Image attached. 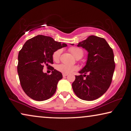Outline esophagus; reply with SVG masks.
Returning a JSON list of instances; mask_svg holds the SVG:
<instances>
[{
    "mask_svg": "<svg viewBox=\"0 0 131 131\" xmlns=\"http://www.w3.org/2000/svg\"><path fill=\"white\" fill-rule=\"evenodd\" d=\"M68 74H63V77H65L66 76H67Z\"/></svg>",
    "mask_w": 131,
    "mask_h": 131,
    "instance_id": "34e87169",
    "label": "esophagus"
}]
</instances>
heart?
<instances>
[{"label":"heart","instance_id":"1","mask_svg":"<svg viewBox=\"0 0 131 131\" xmlns=\"http://www.w3.org/2000/svg\"><path fill=\"white\" fill-rule=\"evenodd\" d=\"M69 51L74 55V56L77 58L79 57H82L83 56L84 52L83 50L80 48L76 47H72L69 48ZM61 54V50H57L54 52L52 54V59L54 61H58L59 59L60 55ZM57 69L59 72L62 73L63 74H69L73 72L74 71H76L78 69V67L77 66H73L67 65V64H59L57 65Z\"/></svg>","mask_w":131,"mask_h":131}]
</instances>
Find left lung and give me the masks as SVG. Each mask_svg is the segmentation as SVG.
I'll list each match as a JSON object with an SVG mask.
<instances>
[{"label": "left lung", "instance_id": "8db88e82", "mask_svg": "<svg viewBox=\"0 0 131 131\" xmlns=\"http://www.w3.org/2000/svg\"><path fill=\"white\" fill-rule=\"evenodd\" d=\"M77 46L85 48L88 54L86 65L79 72L81 74L75 76L73 90L80 99L94 101L105 94L112 83L115 69L113 51L105 39L94 35Z\"/></svg>", "mask_w": 131, "mask_h": 131}]
</instances>
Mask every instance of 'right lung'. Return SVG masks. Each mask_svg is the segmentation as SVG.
<instances>
[{
	"label": "right lung",
	"instance_id": "obj_1",
	"mask_svg": "<svg viewBox=\"0 0 131 131\" xmlns=\"http://www.w3.org/2000/svg\"><path fill=\"white\" fill-rule=\"evenodd\" d=\"M66 46L44 35H37L24 44L18 57L17 72L21 87L30 98L43 101L55 94L62 74L50 64H53L54 52ZM45 64L52 69L51 75L43 73Z\"/></svg>",
	"mask_w": 131,
	"mask_h": 131
}]
</instances>
